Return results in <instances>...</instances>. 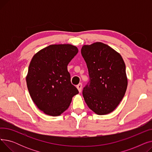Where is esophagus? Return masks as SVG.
<instances>
[{
	"label": "esophagus",
	"instance_id": "34e87169",
	"mask_svg": "<svg viewBox=\"0 0 152 152\" xmlns=\"http://www.w3.org/2000/svg\"><path fill=\"white\" fill-rule=\"evenodd\" d=\"M76 87H77L78 91L79 92H81V89H82V84L81 83H79L78 85H77Z\"/></svg>",
	"mask_w": 152,
	"mask_h": 152
}]
</instances>
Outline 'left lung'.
<instances>
[{"label":"left lung","mask_w":152,"mask_h":152,"mask_svg":"<svg viewBox=\"0 0 152 152\" xmlns=\"http://www.w3.org/2000/svg\"><path fill=\"white\" fill-rule=\"evenodd\" d=\"M90 77L83 94L89 108L99 115H107L118 107L126 93L127 78L121 55L111 47L97 42L81 49Z\"/></svg>","instance_id":"obj_1"}]
</instances>
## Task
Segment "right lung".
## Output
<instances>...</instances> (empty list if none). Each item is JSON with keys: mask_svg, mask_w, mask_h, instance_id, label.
I'll list each match as a JSON object with an SVG mask.
<instances>
[{"mask_svg": "<svg viewBox=\"0 0 152 152\" xmlns=\"http://www.w3.org/2000/svg\"><path fill=\"white\" fill-rule=\"evenodd\" d=\"M71 44H53L37 52L32 58L26 77L30 96L37 107L49 116L66 111L78 90L71 83L67 66L77 53Z\"/></svg>", "mask_w": 152, "mask_h": 152, "instance_id": "right-lung-1", "label": "right lung"}]
</instances>
